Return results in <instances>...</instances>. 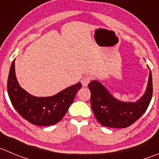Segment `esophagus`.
Returning a JSON list of instances; mask_svg holds the SVG:
<instances>
[{
	"mask_svg": "<svg viewBox=\"0 0 159 159\" xmlns=\"http://www.w3.org/2000/svg\"><path fill=\"white\" fill-rule=\"evenodd\" d=\"M91 76H89V75H86V76L83 77L82 79H81V84H82V86H84V87H86V86L89 84V83L91 81Z\"/></svg>",
	"mask_w": 159,
	"mask_h": 159,
	"instance_id": "34e87169",
	"label": "esophagus"
}]
</instances>
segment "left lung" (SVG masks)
<instances>
[{
	"mask_svg": "<svg viewBox=\"0 0 159 159\" xmlns=\"http://www.w3.org/2000/svg\"><path fill=\"white\" fill-rule=\"evenodd\" d=\"M88 87L95 118L100 124L112 128H125L136 122L147 110L153 92L151 70L145 93L135 102L119 101L98 81H92Z\"/></svg>",
	"mask_w": 159,
	"mask_h": 159,
	"instance_id": "obj_1",
	"label": "left lung"
}]
</instances>
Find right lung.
Here are the masks:
<instances>
[{"label":"right lung","mask_w":159,"mask_h":159,"mask_svg":"<svg viewBox=\"0 0 159 159\" xmlns=\"http://www.w3.org/2000/svg\"><path fill=\"white\" fill-rule=\"evenodd\" d=\"M7 93L15 110L27 121L37 126H50L62 120L81 88L78 82L50 97H35L18 84L15 71V60L7 78Z\"/></svg>","instance_id":"1"}]
</instances>
